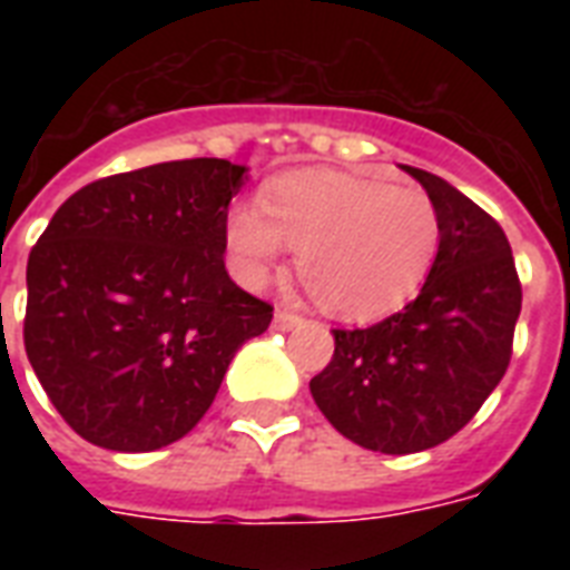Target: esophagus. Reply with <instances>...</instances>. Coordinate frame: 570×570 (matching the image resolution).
Instances as JSON below:
<instances>
[{"label": "esophagus", "mask_w": 570, "mask_h": 570, "mask_svg": "<svg viewBox=\"0 0 570 570\" xmlns=\"http://www.w3.org/2000/svg\"><path fill=\"white\" fill-rule=\"evenodd\" d=\"M295 325H302V316L293 311H275V328L277 331H293Z\"/></svg>", "instance_id": "34e87169"}]
</instances>
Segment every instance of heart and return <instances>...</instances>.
Here are the masks:
<instances>
[{"mask_svg": "<svg viewBox=\"0 0 570 570\" xmlns=\"http://www.w3.org/2000/svg\"><path fill=\"white\" fill-rule=\"evenodd\" d=\"M286 245L298 248V272L331 311L364 322L420 289L441 245V222L416 186L293 171L268 186L263 206H233L227 218V248L245 284H263Z\"/></svg>", "mask_w": 570, "mask_h": 570, "instance_id": "obj_1", "label": "heart"}]
</instances>
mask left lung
I'll return each instance as SVG.
<instances>
[{
  "instance_id": "1",
  "label": "left lung",
  "mask_w": 570,
  "mask_h": 570,
  "mask_svg": "<svg viewBox=\"0 0 570 570\" xmlns=\"http://www.w3.org/2000/svg\"><path fill=\"white\" fill-rule=\"evenodd\" d=\"M432 197L441 245L423 289L373 328L334 331L313 402L357 446L432 450L473 420L505 375L521 281L503 227L441 177L399 165Z\"/></svg>"
}]
</instances>
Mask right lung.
I'll return each instance as SVG.
<instances>
[{
	"label": "right lung",
	"instance_id": "add662e5",
	"mask_svg": "<svg viewBox=\"0 0 570 570\" xmlns=\"http://www.w3.org/2000/svg\"><path fill=\"white\" fill-rule=\"evenodd\" d=\"M248 165L180 159L88 183L26 266V355L85 441L154 452L209 411L272 307L224 268L227 206Z\"/></svg>",
	"mask_w": 570,
	"mask_h": 570
}]
</instances>
